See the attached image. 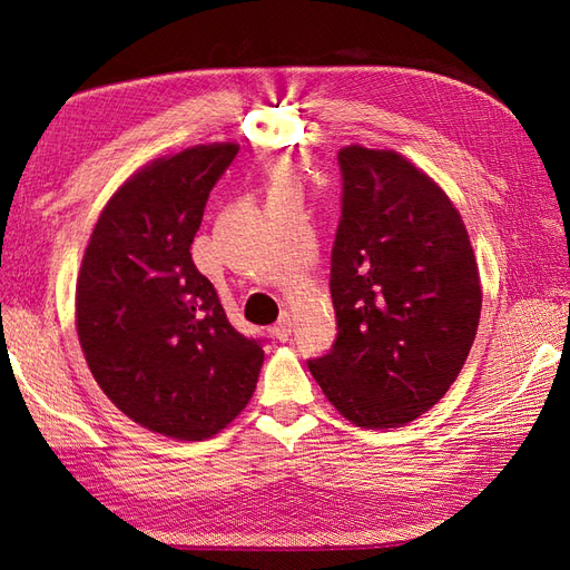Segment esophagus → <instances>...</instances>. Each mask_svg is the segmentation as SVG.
Returning <instances> with one entry per match:
<instances>
[{
    "instance_id": "1",
    "label": "esophagus",
    "mask_w": 570,
    "mask_h": 570,
    "mask_svg": "<svg viewBox=\"0 0 570 570\" xmlns=\"http://www.w3.org/2000/svg\"><path fill=\"white\" fill-rule=\"evenodd\" d=\"M271 335H273L275 340H281V342H285V340L292 335V318H289L287 312H283L281 318H278V323H275V325L271 327Z\"/></svg>"
}]
</instances>
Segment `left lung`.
Here are the masks:
<instances>
[{
	"mask_svg": "<svg viewBox=\"0 0 570 570\" xmlns=\"http://www.w3.org/2000/svg\"><path fill=\"white\" fill-rule=\"evenodd\" d=\"M337 161V337L308 371L354 425L400 428L433 409L465 364L482 306L478 262L454 202L400 151L350 145Z\"/></svg>",
	"mask_w": 570,
	"mask_h": 570,
	"instance_id": "1",
	"label": "left lung"
}]
</instances>
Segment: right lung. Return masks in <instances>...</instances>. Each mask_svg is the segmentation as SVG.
I'll list each match as a JSON object with an SVG mask.
<instances>
[{
  "mask_svg": "<svg viewBox=\"0 0 570 570\" xmlns=\"http://www.w3.org/2000/svg\"><path fill=\"white\" fill-rule=\"evenodd\" d=\"M237 149L195 145L137 168L101 209L76 283V331L97 385L130 421L174 440L230 425L264 364L189 254Z\"/></svg>",
  "mask_w": 570,
  "mask_h": 570,
  "instance_id": "1",
  "label": "right lung"
}]
</instances>
